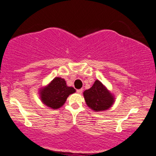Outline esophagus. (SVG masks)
<instances>
[{
	"mask_svg": "<svg viewBox=\"0 0 156 156\" xmlns=\"http://www.w3.org/2000/svg\"><path fill=\"white\" fill-rule=\"evenodd\" d=\"M76 92H77V93H79V94H81L82 92H83V89H77V90H76Z\"/></svg>",
	"mask_w": 156,
	"mask_h": 156,
	"instance_id": "1",
	"label": "esophagus"
}]
</instances>
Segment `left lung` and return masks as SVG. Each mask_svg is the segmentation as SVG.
I'll return each instance as SVG.
<instances>
[{
  "label": "left lung",
  "mask_w": 156,
  "mask_h": 156,
  "mask_svg": "<svg viewBox=\"0 0 156 156\" xmlns=\"http://www.w3.org/2000/svg\"><path fill=\"white\" fill-rule=\"evenodd\" d=\"M83 96L88 107L95 112L108 110L115 102V96L98 80L90 89L84 91Z\"/></svg>",
  "instance_id": "obj_1"
}]
</instances>
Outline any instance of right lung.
<instances>
[{
	"mask_svg": "<svg viewBox=\"0 0 156 156\" xmlns=\"http://www.w3.org/2000/svg\"><path fill=\"white\" fill-rule=\"evenodd\" d=\"M76 92L71 86H67L66 81L61 77H55L45 87L39 90L40 98L43 104L52 109L62 107L67 97Z\"/></svg>",
	"mask_w": 156,
	"mask_h": 156,
	"instance_id": "obj_1",
	"label": "right lung"
}]
</instances>
